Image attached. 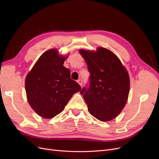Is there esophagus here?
Wrapping results in <instances>:
<instances>
[{
    "instance_id": "esophagus-1",
    "label": "esophagus",
    "mask_w": 159,
    "mask_h": 159,
    "mask_svg": "<svg viewBox=\"0 0 159 159\" xmlns=\"http://www.w3.org/2000/svg\"><path fill=\"white\" fill-rule=\"evenodd\" d=\"M78 83L80 84V85L81 86H81H82V85H83L82 80H78Z\"/></svg>"
}]
</instances>
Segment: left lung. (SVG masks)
I'll return each mask as SVG.
<instances>
[{"label": "left lung", "mask_w": 159, "mask_h": 159, "mask_svg": "<svg viewBox=\"0 0 159 159\" xmlns=\"http://www.w3.org/2000/svg\"><path fill=\"white\" fill-rule=\"evenodd\" d=\"M90 73L89 88L83 95L89 113L102 121L117 117L127 103L130 79L121 60L113 52L103 47L97 50L80 49Z\"/></svg>", "instance_id": "1"}]
</instances>
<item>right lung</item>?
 <instances>
[{"mask_svg": "<svg viewBox=\"0 0 159 159\" xmlns=\"http://www.w3.org/2000/svg\"><path fill=\"white\" fill-rule=\"evenodd\" d=\"M69 54H59L56 48L46 51L28 72L25 89L28 103L45 119L60 113L80 85L70 78V71L63 66Z\"/></svg>", "mask_w": 159, "mask_h": 159, "instance_id": "add662e5", "label": "right lung"}]
</instances>
